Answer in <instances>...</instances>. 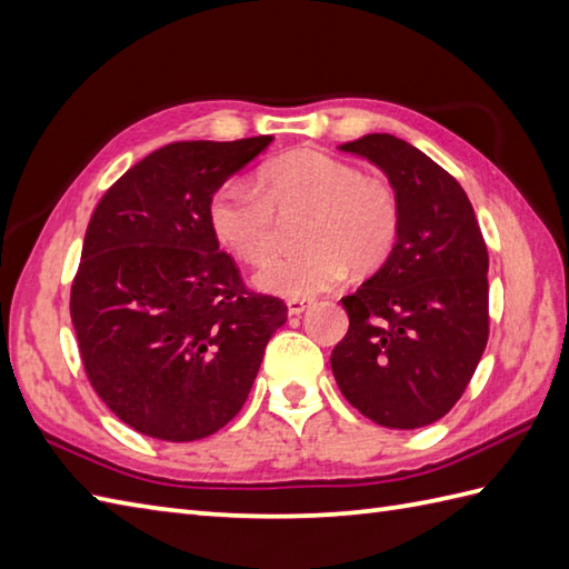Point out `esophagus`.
<instances>
[{
    "instance_id": "obj_1",
    "label": "esophagus",
    "mask_w": 569,
    "mask_h": 569,
    "mask_svg": "<svg viewBox=\"0 0 569 569\" xmlns=\"http://www.w3.org/2000/svg\"><path fill=\"white\" fill-rule=\"evenodd\" d=\"M286 306H288L290 315H300V312H306L312 306V300L310 298H288Z\"/></svg>"
}]
</instances>
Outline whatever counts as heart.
I'll return each mask as SVG.
<instances>
[{
  "mask_svg": "<svg viewBox=\"0 0 569 569\" xmlns=\"http://www.w3.org/2000/svg\"><path fill=\"white\" fill-rule=\"evenodd\" d=\"M310 209L308 250L261 263L254 283L267 293L306 298L337 286L349 269L376 271L400 237V203L390 183L363 177L337 157L300 148L267 162L257 189L224 183L208 208L210 230L228 252L259 263L274 246L276 212Z\"/></svg>",
  "mask_w": 569,
  "mask_h": 569,
  "instance_id": "1",
  "label": "heart"
}]
</instances>
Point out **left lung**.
I'll return each instance as SVG.
<instances>
[{
  "label": "left lung",
  "instance_id": "8db88e82",
  "mask_svg": "<svg viewBox=\"0 0 569 569\" xmlns=\"http://www.w3.org/2000/svg\"><path fill=\"white\" fill-rule=\"evenodd\" d=\"M339 150L388 177L400 237L371 279L341 298L349 332L329 363L363 417L388 429L427 427L466 392L490 335L480 224L463 187L415 144L371 133Z\"/></svg>",
  "mask_w": 569,
  "mask_h": 569
}]
</instances>
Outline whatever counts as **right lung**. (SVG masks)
<instances>
[{
	"mask_svg": "<svg viewBox=\"0 0 569 569\" xmlns=\"http://www.w3.org/2000/svg\"><path fill=\"white\" fill-rule=\"evenodd\" d=\"M271 136L171 142L103 193L84 234L70 315L91 388L136 431L196 441L240 412L281 298L249 290L210 230L216 191Z\"/></svg>",
	"mask_w": 569,
	"mask_h": 569,
	"instance_id": "1",
	"label": "right lung"
}]
</instances>
